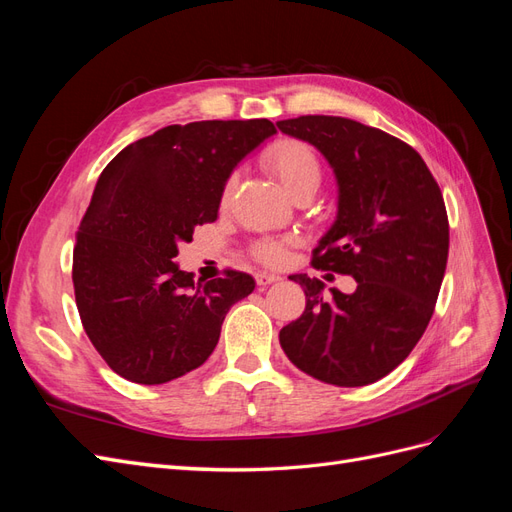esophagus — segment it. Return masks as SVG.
Listing matches in <instances>:
<instances>
[{
	"label": "esophagus",
	"mask_w": 512,
	"mask_h": 512,
	"mask_svg": "<svg viewBox=\"0 0 512 512\" xmlns=\"http://www.w3.org/2000/svg\"><path fill=\"white\" fill-rule=\"evenodd\" d=\"M273 282H280V275L267 273V271L256 273V284H258V286H269V284H273Z\"/></svg>",
	"instance_id": "1"
}]
</instances>
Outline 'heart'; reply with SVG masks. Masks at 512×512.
Instances as JSON below:
<instances>
[{
  "instance_id": "heart-1",
  "label": "heart",
  "mask_w": 512,
  "mask_h": 512,
  "mask_svg": "<svg viewBox=\"0 0 512 512\" xmlns=\"http://www.w3.org/2000/svg\"><path fill=\"white\" fill-rule=\"evenodd\" d=\"M262 166H265L267 173L280 183V188L290 196L297 198L301 194L312 192L320 188L322 181V166L316 156V151L301 143V141H277L271 147L265 149L260 158ZM230 192V183L224 190V198ZM256 258L267 262V265H277L284 258L282 245L277 243H262L254 250Z\"/></svg>"
}]
</instances>
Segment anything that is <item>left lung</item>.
I'll return each mask as SVG.
<instances>
[{"instance_id": "left-lung-1", "label": "left lung", "mask_w": 512, "mask_h": 512, "mask_svg": "<svg viewBox=\"0 0 512 512\" xmlns=\"http://www.w3.org/2000/svg\"><path fill=\"white\" fill-rule=\"evenodd\" d=\"M314 145L337 181V215L314 250V267L356 280L354 292L292 275L305 312L280 331L288 359L312 378L365 386L384 378L423 337L444 280L448 218L436 179L399 138L346 117L277 121Z\"/></svg>"}]
</instances>
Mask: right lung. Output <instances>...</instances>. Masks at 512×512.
<instances>
[{
    "label": "right lung",
    "mask_w": 512,
    "mask_h": 512,
    "mask_svg": "<svg viewBox=\"0 0 512 512\" xmlns=\"http://www.w3.org/2000/svg\"><path fill=\"white\" fill-rule=\"evenodd\" d=\"M269 119L194 121L141 138L106 164L79 228L72 282L91 344L115 374L164 384L203 365L252 275L196 282L173 260L218 220L237 164L275 134Z\"/></svg>",
    "instance_id": "obj_1"
}]
</instances>
